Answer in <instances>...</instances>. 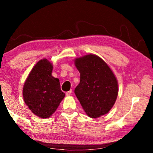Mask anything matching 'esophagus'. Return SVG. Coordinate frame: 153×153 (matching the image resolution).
Wrapping results in <instances>:
<instances>
[{"instance_id": "34e87169", "label": "esophagus", "mask_w": 153, "mask_h": 153, "mask_svg": "<svg viewBox=\"0 0 153 153\" xmlns=\"http://www.w3.org/2000/svg\"><path fill=\"white\" fill-rule=\"evenodd\" d=\"M71 92H72V90H69V91L67 92L65 94H66L67 96H70L71 94Z\"/></svg>"}]
</instances>
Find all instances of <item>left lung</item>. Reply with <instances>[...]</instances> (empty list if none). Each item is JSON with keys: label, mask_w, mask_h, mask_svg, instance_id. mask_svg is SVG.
<instances>
[{"label": "left lung", "mask_w": 153, "mask_h": 153, "mask_svg": "<svg viewBox=\"0 0 153 153\" xmlns=\"http://www.w3.org/2000/svg\"><path fill=\"white\" fill-rule=\"evenodd\" d=\"M75 65L80 73V82L74 92L85 112L92 118L107 114L118 94L117 79L110 67L92 54L76 59Z\"/></svg>", "instance_id": "1"}]
</instances>
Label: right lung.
<instances>
[{
	"label": "right lung",
	"mask_w": 153,
	"mask_h": 153,
	"mask_svg": "<svg viewBox=\"0 0 153 153\" xmlns=\"http://www.w3.org/2000/svg\"><path fill=\"white\" fill-rule=\"evenodd\" d=\"M53 68L47 59L38 61L23 88L25 103L33 113L41 118L46 119L53 115L65 97L59 79L52 76Z\"/></svg>",
	"instance_id": "1"
}]
</instances>
